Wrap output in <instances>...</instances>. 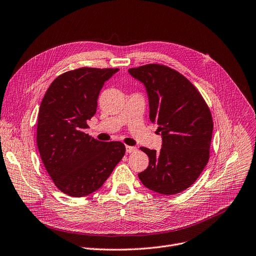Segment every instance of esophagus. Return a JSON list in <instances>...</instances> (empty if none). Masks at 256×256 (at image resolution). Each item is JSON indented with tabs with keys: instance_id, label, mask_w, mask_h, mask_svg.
Returning <instances> with one entry per match:
<instances>
[{
	"instance_id": "esophagus-1",
	"label": "esophagus",
	"mask_w": 256,
	"mask_h": 256,
	"mask_svg": "<svg viewBox=\"0 0 256 256\" xmlns=\"http://www.w3.org/2000/svg\"><path fill=\"white\" fill-rule=\"evenodd\" d=\"M136 151V147H132V146H126V152L127 153H133Z\"/></svg>"
}]
</instances>
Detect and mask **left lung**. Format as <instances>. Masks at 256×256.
<instances>
[{
    "label": "left lung",
    "mask_w": 256,
    "mask_h": 256,
    "mask_svg": "<svg viewBox=\"0 0 256 256\" xmlns=\"http://www.w3.org/2000/svg\"><path fill=\"white\" fill-rule=\"evenodd\" d=\"M129 72L146 86L150 120L162 136L160 152L140 147L149 166L138 178L156 192H181L198 179L208 162L214 129L210 108L194 84L174 68L150 64Z\"/></svg>",
    "instance_id": "left-lung-1"
}]
</instances>
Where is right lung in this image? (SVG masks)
Returning a JSON list of instances; mask_svg holds the SVG:
<instances>
[{"instance_id": "obj_1", "label": "right lung", "mask_w": 256, "mask_h": 256, "mask_svg": "<svg viewBox=\"0 0 256 256\" xmlns=\"http://www.w3.org/2000/svg\"><path fill=\"white\" fill-rule=\"evenodd\" d=\"M118 68H80L48 86L38 120V147L54 184L70 197L99 190L125 155L120 142H100L84 132L96 112L104 82Z\"/></svg>"}]
</instances>
